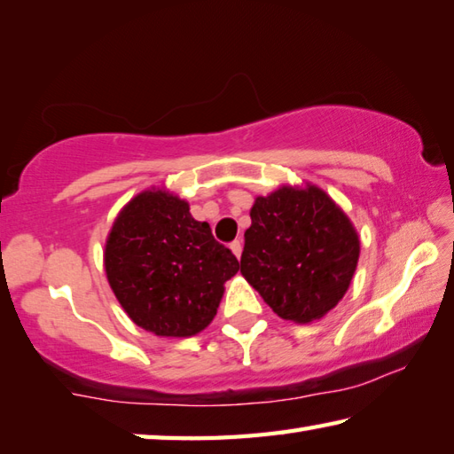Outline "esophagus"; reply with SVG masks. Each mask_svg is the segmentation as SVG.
I'll return each instance as SVG.
<instances>
[{"mask_svg":"<svg viewBox=\"0 0 454 454\" xmlns=\"http://www.w3.org/2000/svg\"><path fill=\"white\" fill-rule=\"evenodd\" d=\"M230 248H232V252L236 254V258L242 256V240H234L232 244H230Z\"/></svg>","mask_w":454,"mask_h":454,"instance_id":"1","label":"esophagus"}]
</instances>
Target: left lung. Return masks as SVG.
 Returning <instances> with one entry per match:
<instances>
[{
    "label": "left lung",
    "mask_w": 454,
    "mask_h": 454,
    "mask_svg": "<svg viewBox=\"0 0 454 454\" xmlns=\"http://www.w3.org/2000/svg\"><path fill=\"white\" fill-rule=\"evenodd\" d=\"M244 232L240 272L284 320L312 322L333 310L356 270L355 226L326 192L282 186L258 196Z\"/></svg>",
    "instance_id": "8db88e82"
}]
</instances>
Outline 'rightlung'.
Wrapping results in <instances>:
<instances>
[{"instance_id": "obj_1", "label": "right lung", "mask_w": 454, "mask_h": 454, "mask_svg": "<svg viewBox=\"0 0 454 454\" xmlns=\"http://www.w3.org/2000/svg\"><path fill=\"white\" fill-rule=\"evenodd\" d=\"M104 264L114 294L137 326L156 336H194L216 317L236 256L214 240L188 202L145 190L124 206L107 236Z\"/></svg>"}]
</instances>
